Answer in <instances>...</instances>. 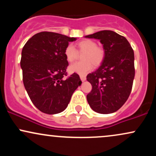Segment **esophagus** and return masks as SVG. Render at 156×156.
<instances>
[{
    "label": "esophagus",
    "mask_w": 156,
    "mask_h": 156,
    "mask_svg": "<svg viewBox=\"0 0 156 156\" xmlns=\"http://www.w3.org/2000/svg\"><path fill=\"white\" fill-rule=\"evenodd\" d=\"M80 80H82V81H84V80H86V79H87V78H86V76H83V75H80Z\"/></svg>",
    "instance_id": "34e87169"
}]
</instances>
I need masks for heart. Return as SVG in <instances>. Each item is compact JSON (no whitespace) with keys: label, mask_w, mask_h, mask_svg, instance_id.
<instances>
[{"label":"heart","mask_w":156,"mask_h":156,"mask_svg":"<svg viewBox=\"0 0 156 156\" xmlns=\"http://www.w3.org/2000/svg\"><path fill=\"white\" fill-rule=\"evenodd\" d=\"M78 48L80 52L84 53L82 55L83 62H76L69 67L71 73L78 74H85L92 69V64L94 66L100 65L104 58V51L98 47L97 43L92 39H84L78 43ZM66 59L68 62H73L78 57V52L73 45L69 44L64 51Z\"/></svg>","instance_id":"b5f03b06"}]
</instances>
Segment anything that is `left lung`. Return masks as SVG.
<instances>
[{
  "instance_id": "obj_1",
  "label": "left lung",
  "mask_w": 156,
  "mask_h": 156,
  "mask_svg": "<svg viewBox=\"0 0 156 156\" xmlns=\"http://www.w3.org/2000/svg\"><path fill=\"white\" fill-rule=\"evenodd\" d=\"M99 39L104 58L99 67L87 77L92 89L87 98L99 114L117 112L128 100L135 76L134 53L126 38L112 31H101L85 36Z\"/></svg>"
}]
</instances>
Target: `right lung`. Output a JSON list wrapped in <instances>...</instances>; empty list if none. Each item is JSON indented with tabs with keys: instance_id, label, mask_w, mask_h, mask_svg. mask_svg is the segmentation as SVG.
<instances>
[{
	"instance_id": "1",
	"label": "right lung",
	"mask_w": 156,
	"mask_h": 156,
	"mask_svg": "<svg viewBox=\"0 0 156 156\" xmlns=\"http://www.w3.org/2000/svg\"><path fill=\"white\" fill-rule=\"evenodd\" d=\"M74 37L43 31L34 35L22 50L23 80L30 99L42 112L55 114L67 108L73 92L81 85L80 77L69 78L64 51Z\"/></svg>"
}]
</instances>
